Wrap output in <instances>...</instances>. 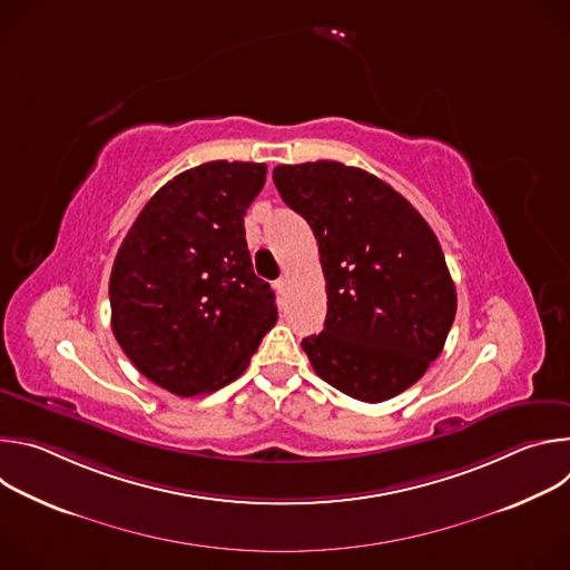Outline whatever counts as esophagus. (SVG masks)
<instances>
[{
  "instance_id": "1",
  "label": "esophagus",
  "mask_w": 570,
  "mask_h": 570,
  "mask_svg": "<svg viewBox=\"0 0 570 570\" xmlns=\"http://www.w3.org/2000/svg\"><path fill=\"white\" fill-rule=\"evenodd\" d=\"M275 286H277V291H279V293H286V288H288V277H286V275H282V277L275 282Z\"/></svg>"
}]
</instances>
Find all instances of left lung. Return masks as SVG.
Masks as SVG:
<instances>
[{
    "instance_id": "obj_1",
    "label": "left lung",
    "mask_w": 570,
    "mask_h": 570,
    "mask_svg": "<svg viewBox=\"0 0 570 570\" xmlns=\"http://www.w3.org/2000/svg\"><path fill=\"white\" fill-rule=\"evenodd\" d=\"M273 180L311 225L327 279L324 330L302 341L315 374L367 403L417 383L458 306L429 223L390 185L341 161L279 165Z\"/></svg>"
}]
</instances>
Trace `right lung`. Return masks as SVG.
Instances as JSON below:
<instances>
[{
    "mask_svg": "<svg viewBox=\"0 0 570 570\" xmlns=\"http://www.w3.org/2000/svg\"><path fill=\"white\" fill-rule=\"evenodd\" d=\"M264 183L257 161H205L146 203L115 257L112 334L178 396L240 376L275 327V293L255 275L243 227Z\"/></svg>",
    "mask_w": 570,
    "mask_h": 570,
    "instance_id": "add662e5",
    "label": "right lung"
}]
</instances>
